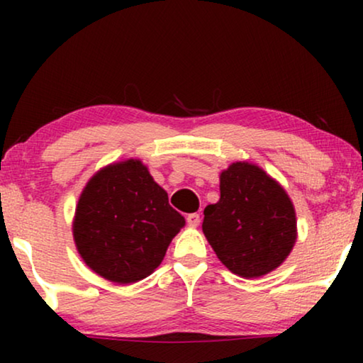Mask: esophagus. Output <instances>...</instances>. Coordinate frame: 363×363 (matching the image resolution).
<instances>
[{
	"label": "esophagus",
	"mask_w": 363,
	"mask_h": 363,
	"mask_svg": "<svg viewBox=\"0 0 363 363\" xmlns=\"http://www.w3.org/2000/svg\"><path fill=\"white\" fill-rule=\"evenodd\" d=\"M186 223H188V226L196 228L198 225H200V215H198V213H191V215L186 216Z\"/></svg>",
	"instance_id": "34e87169"
}]
</instances>
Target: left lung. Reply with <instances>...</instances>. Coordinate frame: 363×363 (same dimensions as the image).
Listing matches in <instances>:
<instances>
[{
    "label": "left lung",
    "mask_w": 363,
    "mask_h": 363,
    "mask_svg": "<svg viewBox=\"0 0 363 363\" xmlns=\"http://www.w3.org/2000/svg\"><path fill=\"white\" fill-rule=\"evenodd\" d=\"M203 233L233 274H269L291 255L297 240L289 195L261 167L235 162L220 175V200L203 211Z\"/></svg>",
    "instance_id": "1"
}]
</instances>
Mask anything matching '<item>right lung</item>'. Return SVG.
I'll list each match as a JSON object with an SVG mask.
<instances>
[{"mask_svg":"<svg viewBox=\"0 0 363 363\" xmlns=\"http://www.w3.org/2000/svg\"><path fill=\"white\" fill-rule=\"evenodd\" d=\"M185 218L138 158L113 162L86 183L72 236L86 266L116 284L145 279L162 264Z\"/></svg>","mask_w":363,"mask_h":363,"instance_id":"obj_1","label":"right lung"}]
</instances>
